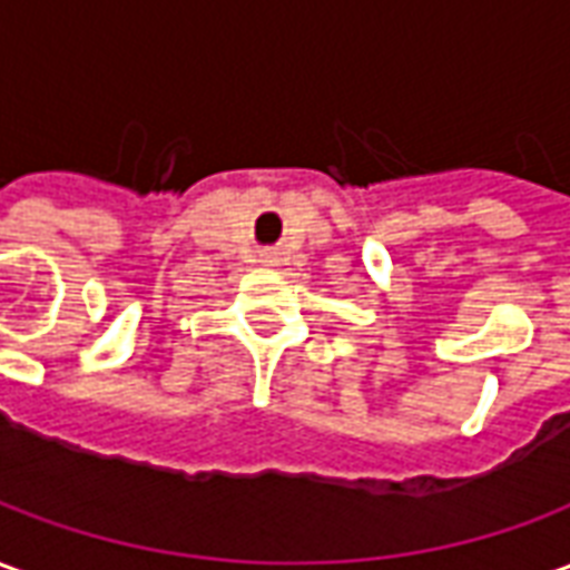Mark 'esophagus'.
Returning <instances> with one entry per match:
<instances>
[{
	"instance_id": "1",
	"label": "esophagus",
	"mask_w": 570,
	"mask_h": 570,
	"mask_svg": "<svg viewBox=\"0 0 570 570\" xmlns=\"http://www.w3.org/2000/svg\"><path fill=\"white\" fill-rule=\"evenodd\" d=\"M262 262H265V265H274V262H277V253H262Z\"/></svg>"
}]
</instances>
